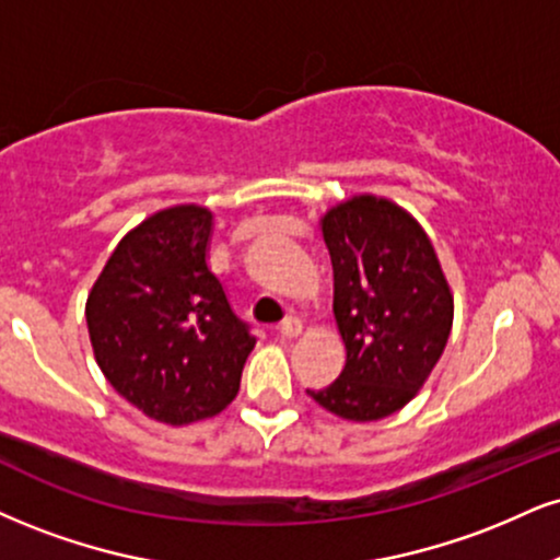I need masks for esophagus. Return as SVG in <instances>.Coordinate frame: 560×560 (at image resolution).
I'll use <instances>...</instances> for the list:
<instances>
[{
    "instance_id": "obj_1",
    "label": "esophagus",
    "mask_w": 560,
    "mask_h": 560,
    "mask_svg": "<svg viewBox=\"0 0 560 560\" xmlns=\"http://www.w3.org/2000/svg\"><path fill=\"white\" fill-rule=\"evenodd\" d=\"M279 334L287 336V339H298V336L302 334V320L300 318H287L279 326Z\"/></svg>"
}]
</instances>
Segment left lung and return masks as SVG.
I'll use <instances>...</instances> for the list:
<instances>
[{
    "label": "left lung",
    "instance_id": "8db88e82",
    "mask_svg": "<svg viewBox=\"0 0 560 560\" xmlns=\"http://www.w3.org/2000/svg\"><path fill=\"white\" fill-rule=\"evenodd\" d=\"M320 232L347 362L307 396L341 420H383L415 399L441 360L454 294L425 229L394 200L352 195L320 215Z\"/></svg>",
    "mask_w": 560,
    "mask_h": 560
}]
</instances>
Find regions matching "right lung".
<instances>
[{
  "label": "right lung",
  "mask_w": 560,
  "mask_h": 560,
  "mask_svg": "<svg viewBox=\"0 0 560 560\" xmlns=\"http://www.w3.org/2000/svg\"><path fill=\"white\" fill-rule=\"evenodd\" d=\"M211 234L206 206L161 208L119 240L85 302L101 373L174 428L224 412L255 347L208 266Z\"/></svg>",
  "instance_id": "add662e5"
}]
</instances>
